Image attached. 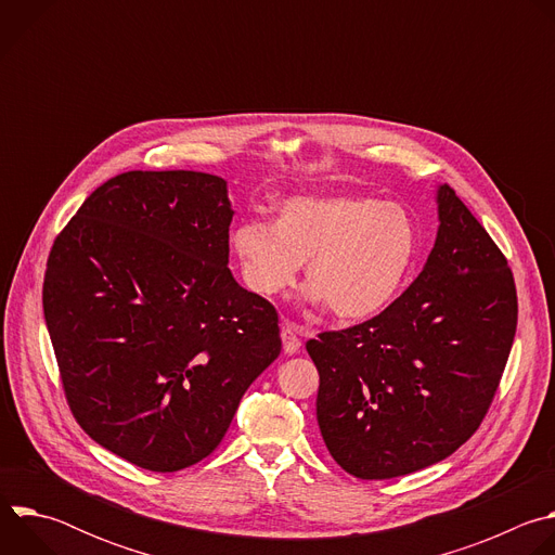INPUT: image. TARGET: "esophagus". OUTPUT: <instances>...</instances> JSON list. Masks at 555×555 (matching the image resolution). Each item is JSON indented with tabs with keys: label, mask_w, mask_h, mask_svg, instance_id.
I'll return each mask as SVG.
<instances>
[{
	"label": "esophagus",
	"mask_w": 555,
	"mask_h": 555,
	"mask_svg": "<svg viewBox=\"0 0 555 555\" xmlns=\"http://www.w3.org/2000/svg\"><path fill=\"white\" fill-rule=\"evenodd\" d=\"M281 340H283V351L287 356H294L300 349V338H298V327L289 321L283 323L281 327Z\"/></svg>",
	"instance_id": "obj_1"
}]
</instances>
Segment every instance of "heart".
<instances>
[{"label": "heart", "mask_w": 555, "mask_h": 555, "mask_svg": "<svg viewBox=\"0 0 555 555\" xmlns=\"http://www.w3.org/2000/svg\"><path fill=\"white\" fill-rule=\"evenodd\" d=\"M230 248L246 285L266 298L294 287L305 266L307 300L340 321H369L398 298L415 268L420 236L409 212L358 195L292 197L272 223L244 221Z\"/></svg>", "instance_id": "heart-1"}]
</instances>
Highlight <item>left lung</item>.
Wrapping results in <instances>:
<instances>
[{
  "label": "left lung",
  "instance_id": "1",
  "mask_svg": "<svg viewBox=\"0 0 555 555\" xmlns=\"http://www.w3.org/2000/svg\"><path fill=\"white\" fill-rule=\"evenodd\" d=\"M439 230L411 287L371 321L309 340L315 417L336 463L379 481L424 469L481 426L518 321L507 259L456 193L437 189Z\"/></svg>",
  "mask_w": 555,
  "mask_h": 555
}]
</instances>
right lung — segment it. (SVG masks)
<instances>
[{
	"instance_id": "add662e5",
	"label": "right lung",
	"mask_w": 555,
	"mask_h": 555,
	"mask_svg": "<svg viewBox=\"0 0 555 555\" xmlns=\"http://www.w3.org/2000/svg\"><path fill=\"white\" fill-rule=\"evenodd\" d=\"M225 180L129 171L54 240L43 315L72 415L96 443L178 472L223 439L279 358V313L228 268Z\"/></svg>"
}]
</instances>
